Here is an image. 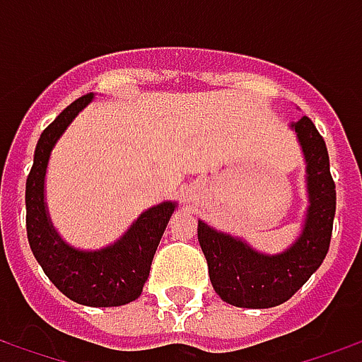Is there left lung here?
I'll use <instances>...</instances> for the list:
<instances>
[{
    "mask_svg": "<svg viewBox=\"0 0 362 362\" xmlns=\"http://www.w3.org/2000/svg\"><path fill=\"white\" fill-rule=\"evenodd\" d=\"M306 160L308 209L300 236L287 250L269 256L197 221V240L209 267L215 293L233 306L272 308L303 287L326 258L335 215V184L326 141L310 118L291 124Z\"/></svg>",
    "mask_w": 362,
    "mask_h": 362,
    "instance_id": "8db88e82",
    "label": "left lung"
}]
</instances>
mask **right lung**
Instances as JSON below:
<instances>
[{
  "mask_svg": "<svg viewBox=\"0 0 362 362\" xmlns=\"http://www.w3.org/2000/svg\"><path fill=\"white\" fill-rule=\"evenodd\" d=\"M90 100L93 93L69 104L36 143L35 163L25 189L27 236L36 262L67 298L85 306H122L141 295L153 256L176 204L165 202L143 211L119 240L103 250H75L64 243L44 202L46 166L59 135Z\"/></svg>",
  "mask_w": 362,
  "mask_h": 362,
  "instance_id": "add662e5",
  "label": "right lung"
}]
</instances>
